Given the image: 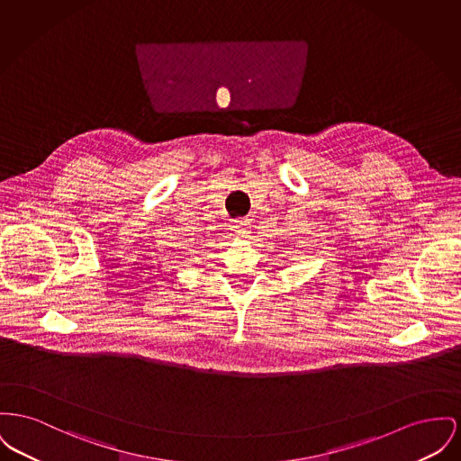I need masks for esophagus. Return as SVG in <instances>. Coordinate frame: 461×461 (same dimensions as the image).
Listing matches in <instances>:
<instances>
[{"label": "esophagus", "instance_id": "esophagus-1", "mask_svg": "<svg viewBox=\"0 0 461 461\" xmlns=\"http://www.w3.org/2000/svg\"><path fill=\"white\" fill-rule=\"evenodd\" d=\"M231 228L239 237H247L250 233V221L249 219H239V221H235V224Z\"/></svg>", "mask_w": 461, "mask_h": 461}]
</instances>
